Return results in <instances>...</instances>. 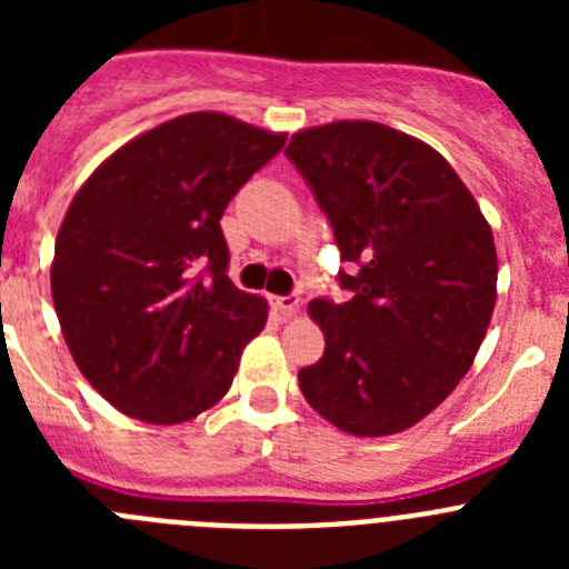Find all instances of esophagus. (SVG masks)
<instances>
[{"instance_id":"esophagus-1","label":"esophagus","mask_w":569,"mask_h":569,"mask_svg":"<svg viewBox=\"0 0 569 569\" xmlns=\"http://www.w3.org/2000/svg\"><path fill=\"white\" fill-rule=\"evenodd\" d=\"M270 305L279 310L281 316H293L299 310V293H288V296H270Z\"/></svg>"}]
</instances>
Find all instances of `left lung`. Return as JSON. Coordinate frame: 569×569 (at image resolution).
Masks as SVG:
<instances>
[{
	"instance_id": "1",
	"label": "left lung",
	"mask_w": 569,
	"mask_h": 569,
	"mask_svg": "<svg viewBox=\"0 0 569 569\" xmlns=\"http://www.w3.org/2000/svg\"><path fill=\"white\" fill-rule=\"evenodd\" d=\"M284 156L350 268L347 301L308 305L325 356L299 370L301 393L345 433H401L479 353L499 276L490 224L445 156L387 124L301 130Z\"/></svg>"
}]
</instances>
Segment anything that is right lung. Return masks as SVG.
I'll list each match as a JSON object with an SVG mask.
<instances>
[{"label":"right lung","mask_w":569,"mask_h":569,"mask_svg":"<svg viewBox=\"0 0 569 569\" xmlns=\"http://www.w3.org/2000/svg\"><path fill=\"white\" fill-rule=\"evenodd\" d=\"M284 133L188 113L116 150L57 236L50 290L84 379L124 416L179 425L233 385L268 305L230 281L228 202Z\"/></svg>","instance_id":"add662e5"}]
</instances>
